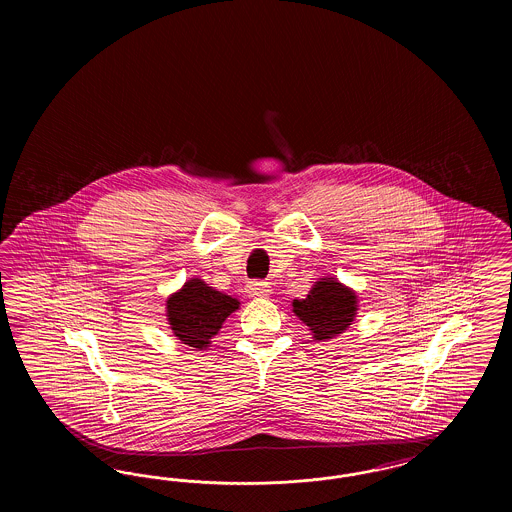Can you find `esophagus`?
<instances>
[{
	"label": "esophagus",
	"mask_w": 512,
	"mask_h": 512,
	"mask_svg": "<svg viewBox=\"0 0 512 512\" xmlns=\"http://www.w3.org/2000/svg\"><path fill=\"white\" fill-rule=\"evenodd\" d=\"M245 290L251 297H268L272 293V286L268 282H249Z\"/></svg>",
	"instance_id": "1"
}]
</instances>
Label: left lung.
I'll return each mask as SVG.
<instances>
[{
	"instance_id": "left-lung-1",
	"label": "left lung",
	"mask_w": 512,
	"mask_h": 512,
	"mask_svg": "<svg viewBox=\"0 0 512 512\" xmlns=\"http://www.w3.org/2000/svg\"><path fill=\"white\" fill-rule=\"evenodd\" d=\"M292 311L311 336L328 341L345 332L359 311V299L353 288L341 284L334 276L318 278L305 299H293Z\"/></svg>"
}]
</instances>
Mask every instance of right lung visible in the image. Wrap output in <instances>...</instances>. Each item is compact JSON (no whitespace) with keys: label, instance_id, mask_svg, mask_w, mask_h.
I'll use <instances>...</instances> for the list:
<instances>
[{"label":"right lung","instance_id":"right-lung-1","mask_svg":"<svg viewBox=\"0 0 512 512\" xmlns=\"http://www.w3.org/2000/svg\"><path fill=\"white\" fill-rule=\"evenodd\" d=\"M240 309L232 295L217 292L201 278H190L178 292L167 297V320L176 340L207 349L219 334L224 320Z\"/></svg>","mask_w":512,"mask_h":512}]
</instances>
